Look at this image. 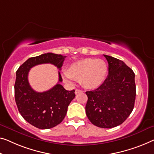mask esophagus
<instances>
[{"label":"esophagus","instance_id":"obj_1","mask_svg":"<svg viewBox=\"0 0 154 154\" xmlns=\"http://www.w3.org/2000/svg\"><path fill=\"white\" fill-rule=\"evenodd\" d=\"M82 92H83V91L79 90V89H76V90H75V94H76V95H77L78 93H82Z\"/></svg>","mask_w":154,"mask_h":154}]
</instances>
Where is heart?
<instances>
[{
  "mask_svg": "<svg viewBox=\"0 0 154 154\" xmlns=\"http://www.w3.org/2000/svg\"><path fill=\"white\" fill-rule=\"evenodd\" d=\"M107 64L100 59L87 58L77 61L63 71V77L67 81H82L86 88H96L102 85L107 76Z\"/></svg>",
  "mask_w": 154,
  "mask_h": 154,
  "instance_id": "obj_1",
  "label": "heart"
}]
</instances>
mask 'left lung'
Wrapping results in <instances>:
<instances>
[{
    "mask_svg": "<svg viewBox=\"0 0 154 154\" xmlns=\"http://www.w3.org/2000/svg\"><path fill=\"white\" fill-rule=\"evenodd\" d=\"M109 75L100 87L86 92V113L93 125L110 128L120 125L134 109L136 100L135 74L122 61L104 54Z\"/></svg>",
    "mask_w": 154,
    "mask_h": 154,
    "instance_id": "1",
    "label": "left lung"
}]
</instances>
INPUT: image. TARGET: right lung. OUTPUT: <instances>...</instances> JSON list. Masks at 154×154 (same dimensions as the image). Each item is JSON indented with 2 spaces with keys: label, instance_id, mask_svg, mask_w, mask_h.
Instances as JSON below:
<instances>
[{
  "label": "right lung",
  "instance_id": "add662e5",
  "mask_svg": "<svg viewBox=\"0 0 154 154\" xmlns=\"http://www.w3.org/2000/svg\"><path fill=\"white\" fill-rule=\"evenodd\" d=\"M66 57L51 52L31 57L17 71L14 94L18 111L27 122L40 129L54 127L63 121L68 105L75 97V90L66 91L59 84L62 78L59 72L58 84L47 91L36 92L29 84V71L43 63L53 64L61 70Z\"/></svg>",
  "mask_w": 154,
  "mask_h": 154
}]
</instances>
